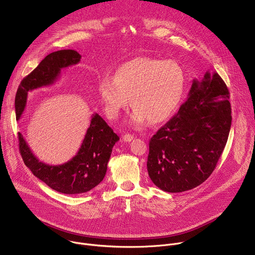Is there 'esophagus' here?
Returning a JSON list of instances; mask_svg holds the SVG:
<instances>
[{
  "label": "esophagus",
  "instance_id": "1",
  "mask_svg": "<svg viewBox=\"0 0 255 255\" xmlns=\"http://www.w3.org/2000/svg\"><path fill=\"white\" fill-rule=\"evenodd\" d=\"M133 138H134V136L131 135V134H125V135H123V140H124L125 142H130V141L133 140Z\"/></svg>",
  "mask_w": 255,
  "mask_h": 255
}]
</instances>
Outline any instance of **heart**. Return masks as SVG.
I'll return each instance as SVG.
<instances>
[{"instance_id": "obj_1", "label": "heart", "mask_w": 255, "mask_h": 255, "mask_svg": "<svg viewBox=\"0 0 255 255\" xmlns=\"http://www.w3.org/2000/svg\"><path fill=\"white\" fill-rule=\"evenodd\" d=\"M185 71L172 59L136 57L123 63L116 76H104L99 82V96L105 112L117 118L122 110L134 108L131 123L135 126L160 123L172 115L185 89Z\"/></svg>"}]
</instances>
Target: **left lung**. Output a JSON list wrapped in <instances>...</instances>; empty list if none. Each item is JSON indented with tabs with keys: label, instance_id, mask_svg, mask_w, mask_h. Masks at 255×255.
I'll use <instances>...</instances> for the list:
<instances>
[{
	"label": "left lung",
	"instance_id": "left-lung-1",
	"mask_svg": "<svg viewBox=\"0 0 255 255\" xmlns=\"http://www.w3.org/2000/svg\"><path fill=\"white\" fill-rule=\"evenodd\" d=\"M231 105L217 72L194 80L186 102L149 141L147 170L164 192L192 190L211 175L228 140Z\"/></svg>",
	"mask_w": 255,
	"mask_h": 255
}]
</instances>
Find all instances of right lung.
<instances>
[{
  "label": "right lung",
  "mask_w": 255,
  "mask_h": 255,
  "mask_svg": "<svg viewBox=\"0 0 255 255\" xmlns=\"http://www.w3.org/2000/svg\"><path fill=\"white\" fill-rule=\"evenodd\" d=\"M81 58L82 55L78 51L71 49L48 54L21 82L15 99L16 119L21 118L28 92L53 85L62 68L79 63ZM18 138L20 153L26 166L49 188L66 195L87 193L101 183L105 177L112 148L120 139L99 114H94L78 153L67 162L49 165L33 154L21 133H18Z\"/></svg>",
  "instance_id": "right-lung-1"
}]
</instances>
